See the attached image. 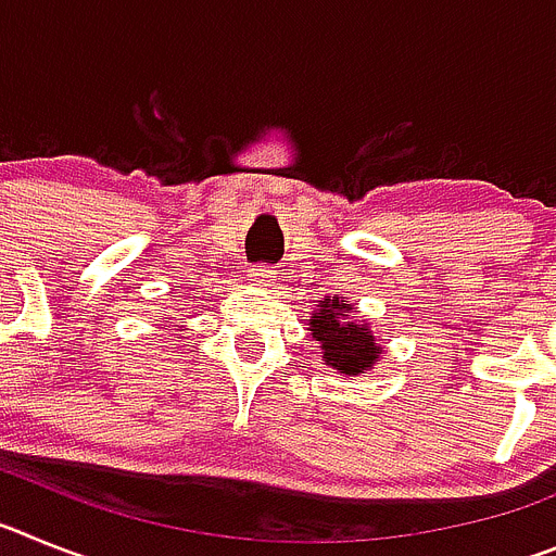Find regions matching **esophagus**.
Listing matches in <instances>:
<instances>
[{
    "instance_id": "obj_1",
    "label": "esophagus",
    "mask_w": 556,
    "mask_h": 556,
    "mask_svg": "<svg viewBox=\"0 0 556 556\" xmlns=\"http://www.w3.org/2000/svg\"><path fill=\"white\" fill-rule=\"evenodd\" d=\"M248 281L253 287H269L275 281V269L269 264H255V267L248 269Z\"/></svg>"
}]
</instances>
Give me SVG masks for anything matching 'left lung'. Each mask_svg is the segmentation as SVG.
Segmentation results:
<instances>
[{
    "label": "left lung",
    "mask_w": 556,
    "mask_h": 556,
    "mask_svg": "<svg viewBox=\"0 0 556 556\" xmlns=\"http://www.w3.org/2000/svg\"><path fill=\"white\" fill-rule=\"evenodd\" d=\"M348 303L323 301L320 312H314V320L308 323L312 337L320 342L323 358L326 365L337 367L348 376V372H362L378 358V345L372 339L370 328L367 326H353V323H342L348 317Z\"/></svg>",
    "instance_id": "8db88e82"
}]
</instances>
